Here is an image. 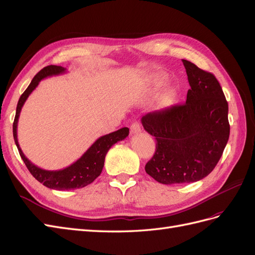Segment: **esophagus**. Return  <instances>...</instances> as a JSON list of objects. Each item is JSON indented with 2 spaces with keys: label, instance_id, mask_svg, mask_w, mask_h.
I'll return each mask as SVG.
<instances>
[{
  "label": "esophagus",
  "instance_id": "1",
  "mask_svg": "<svg viewBox=\"0 0 255 255\" xmlns=\"http://www.w3.org/2000/svg\"><path fill=\"white\" fill-rule=\"evenodd\" d=\"M140 130H141V128H140L139 122L135 121V122H133V123H132V125H130V133H132V134H137V133H139Z\"/></svg>",
  "mask_w": 255,
  "mask_h": 255
}]
</instances>
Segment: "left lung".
Listing matches in <instances>:
<instances>
[{"label": "left lung", "mask_w": 255, "mask_h": 255, "mask_svg": "<svg viewBox=\"0 0 255 255\" xmlns=\"http://www.w3.org/2000/svg\"><path fill=\"white\" fill-rule=\"evenodd\" d=\"M190 89L186 102L142 116L143 128L155 137L156 150L145 172L158 183L202 180L219 161L229 140V105L211 72L182 59Z\"/></svg>", "instance_id": "8db88e82"}]
</instances>
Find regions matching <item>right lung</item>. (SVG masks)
<instances>
[{
    "instance_id": "right-lung-1",
    "label": "right lung",
    "mask_w": 255,
    "mask_h": 255,
    "mask_svg": "<svg viewBox=\"0 0 255 255\" xmlns=\"http://www.w3.org/2000/svg\"><path fill=\"white\" fill-rule=\"evenodd\" d=\"M63 73H66V68L51 65L41 69V70L34 76V79L28 85V87L24 92H23L19 99L16 111V117H14L12 125V132L13 139L19 150L20 156L23 159V161H24L28 171L32 173L35 179L38 182L43 184L44 186H47L48 188L51 189L70 190L87 186V185L94 182L97 177L101 174L106 153L109 152L113 144L127 138L128 136L129 130L128 128H122L118 130H116V132L98 138V139L91 144L90 148L85 152L78 160L74 161L70 166H68L64 169H60V170H44V169H41L34 165L32 161L24 155V153L22 152L18 142L17 127L20 113L28 96L32 94L33 90L36 89L38 84L40 83L41 80L48 78V76L59 75Z\"/></svg>"
}]
</instances>
